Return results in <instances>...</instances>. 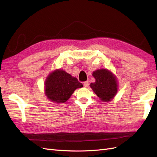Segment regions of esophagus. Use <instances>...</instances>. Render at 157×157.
Returning <instances> with one entry per match:
<instances>
[{"label": "esophagus", "mask_w": 157, "mask_h": 157, "mask_svg": "<svg viewBox=\"0 0 157 157\" xmlns=\"http://www.w3.org/2000/svg\"><path fill=\"white\" fill-rule=\"evenodd\" d=\"M88 86H89V82H88V81H86V82H84V86L85 88H87Z\"/></svg>", "instance_id": "34e87169"}]
</instances>
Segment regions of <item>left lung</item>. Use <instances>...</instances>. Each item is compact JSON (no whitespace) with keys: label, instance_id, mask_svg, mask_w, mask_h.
<instances>
[{"label":"left lung","instance_id":"1","mask_svg":"<svg viewBox=\"0 0 157 157\" xmlns=\"http://www.w3.org/2000/svg\"><path fill=\"white\" fill-rule=\"evenodd\" d=\"M96 81L91 83L92 90L103 102H109L117 94L118 89L116 77L108 69H101L92 73Z\"/></svg>","mask_w":157,"mask_h":157}]
</instances>
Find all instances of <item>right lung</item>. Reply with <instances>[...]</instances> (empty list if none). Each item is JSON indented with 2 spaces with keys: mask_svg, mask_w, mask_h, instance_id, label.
Wrapping results in <instances>:
<instances>
[{
  "mask_svg": "<svg viewBox=\"0 0 157 157\" xmlns=\"http://www.w3.org/2000/svg\"><path fill=\"white\" fill-rule=\"evenodd\" d=\"M82 84L63 70L56 69L51 72L45 81V94L55 103H64L71 97L77 88Z\"/></svg>",
  "mask_w": 157,
  "mask_h": 157,
  "instance_id": "right-lung-1",
  "label": "right lung"
}]
</instances>
